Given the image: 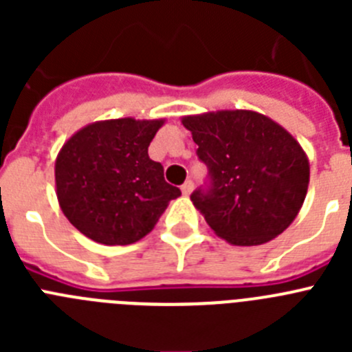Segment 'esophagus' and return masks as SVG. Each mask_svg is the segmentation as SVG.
<instances>
[{
	"instance_id": "obj_1",
	"label": "esophagus",
	"mask_w": 352,
	"mask_h": 352,
	"mask_svg": "<svg viewBox=\"0 0 352 352\" xmlns=\"http://www.w3.org/2000/svg\"><path fill=\"white\" fill-rule=\"evenodd\" d=\"M192 190H194V183H192V182H185V183H183V185H182L183 195H190Z\"/></svg>"
}]
</instances>
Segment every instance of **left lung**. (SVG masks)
Returning <instances> with one entry per match:
<instances>
[{
    "label": "left lung",
    "mask_w": 352,
    "mask_h": 352,
    "mask_svg": "<svg viewBox=\"0 0 352 352\" xmlns=\"http://www.w3.org/2000/svg\"><path fill=\"white\" fill-rule=\"evenodd\" d=\"M210 190L190 195L219 238L238 247L263 245L287 229L309 190L310 164L300 142L272 118L234 109L183 116Z\"/></svg>",
    "instance_id": "left-lung-1"
}]
</instances>
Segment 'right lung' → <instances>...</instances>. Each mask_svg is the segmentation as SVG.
<instances>
[{"mask_svg":"<svg viewBox=\"0 0 352 352\" xmlns=\"http://www.w3.org/2000/svg\"><path fill=\"white\" fill-rule=\"evenodd\" d=\"M166 120L95 121L77 130L56 157V195L68 222L102 245H130L153 231L178 186L148 155Z\"/></svg>","mask_w":352,"mask_h":352,"instance_id":"obj_1","label":"right lung"}]
</instances>
